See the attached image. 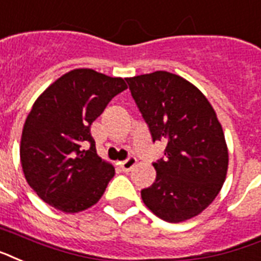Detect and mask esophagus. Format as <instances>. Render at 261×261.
<instances>
[{"label":"esophagus","instance_id":"esophagus-1","mask_svg":"<svg viewBox=\"0 0 261 261\" xmlns=\"http://www.w3.org/2000/svg\"><path fill=\"white\" fill-rule=\"evenodd\" d=\"M119 164H120V167H122V170L124 171V172H128V171H131V168L137 164V159H135L134 156H128L124 162L119 163Z\"/></svg>","mask_w":261,"mask_h":261}]
</instances>
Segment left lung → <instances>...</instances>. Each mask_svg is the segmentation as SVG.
<instances>
[{"instance_id": "1", "label": "left lung", "mask_w": 261, "mask_h": 261, "mask_svg": "<svg viewBox=\"0 0 261 261\" xmlns=\"http://www.w3.org/2000/svg\"><path fill=\"white\" fill-rule=\"evenodd\" d=\"M126 81L152 141L166 142L164 157L153 163L156 180L141 197L163 220H188L214 201L227 174L216 113L201 91L174 73L156 71Z\"/></svg>"}]
</instances>
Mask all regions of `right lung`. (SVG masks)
<instances>
[{"label":"right lung","instance_id":"right-lung-1","mask_svg":"<svg viewBox=\"0 0 261 261\" xmlns=\"http://www.w3.org/2000/svg\"><path fill=\"white\" fill-rule=\"evenodd\" d=\"M126 89L122 77L81 68L59 77L35 101L23 127L20 160L29 185L46 204L75 214L104 194L115 168L97 154L90 126Z\"/></svg>","mask_w":261,"mask_h":261}]
</instances>
